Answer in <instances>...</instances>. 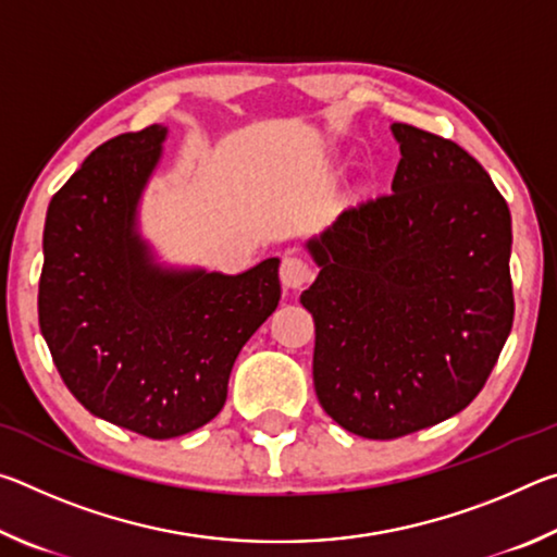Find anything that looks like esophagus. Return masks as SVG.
<instances>
[{"label":"esophagus","instance_id":"obj_1","mask_svg":"<svg viewBox=\"0 0 557 557\" xmlns=\"http://www.w3.org/2000/svg\"><path fill=\"white\" fill-rule=\"evenodd\" d=\"M280 280L287 289H301L314 280V270L305 258L285 256L280 265Z\"/></svg>","mask_w":557,"mask_h":557}]
</instances>
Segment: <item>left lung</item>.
I'll list each match as a JSON object with an SVG mask.
<instances>
[{"mask_svg": "<svg viewBox=\"0 0 557 557\" xmlns=\"http://www.w3.org/2000/svg\"><path fill=\"white\" fill-rule=\"evenodd\" d=\"M393 194L366 199L309 240L319 268L314 391L369 440H395L476 398L511 334V211L457 143L395 122Z\"/></svg>", "mask_w": 557, "mask_h": 557, "instance_id": "8db88e82", "label": "left lung"}]
</instances>
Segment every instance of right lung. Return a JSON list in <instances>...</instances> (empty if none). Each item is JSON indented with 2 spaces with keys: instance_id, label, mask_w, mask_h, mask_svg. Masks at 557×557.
Listing matches in <instances>:
<instances>
[{
  "instance_id": "add662e5",
  "label": "right lung",
  "mask_w": 557,
  "mask_h": 557,
  "mask_svg": "<svg viewBox=\"0 0 557 557\" xmlns=\"http://www.w3.org/2000/svg\"><path fill=\"white\" fill-rule=\"evenodd\" d=\"M164 139L149 125L92 149L46 211L39 280L41 334L75 400L152 440L221 412L235 358L280 301L277 258L243 275L157 265L135 225Z\"/></svg>"
}]
</instances>
